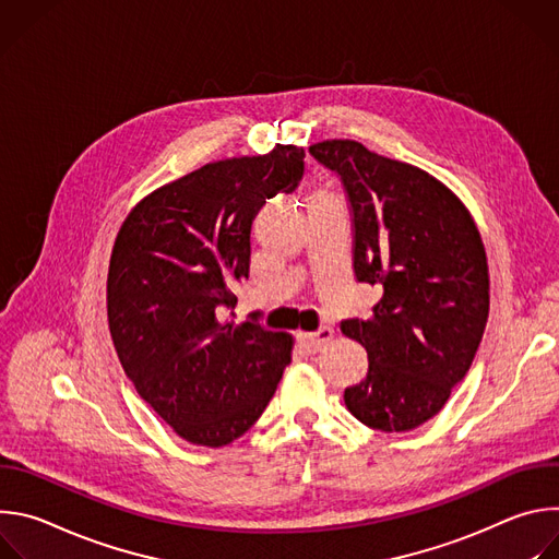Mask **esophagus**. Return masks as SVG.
Returning <instances> with one entry per match:
<instances>
[{
  "instance_id": "1",
  "label": "esophagus",
  "mask_w": 559,
  "mask_h": 559,
  "mask_svg": "<svg viewBox=\"0 0 559 559\" xmlns=\"http://www.w3.org/2000/svg\"><path fill=\"white\" fill-rule=\"evenodd\" d=\"M332 338H334V332H332L330 328H323V330H318V332H313V334H298V341L305 345V349H307L309 354L321 352Z\"/></svg>"
}]
</instances>
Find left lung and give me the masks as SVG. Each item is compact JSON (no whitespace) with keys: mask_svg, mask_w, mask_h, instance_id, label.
Masks as SVG:
<instances>
[{"mask_svg":"<svg viewBox=\"0 0 559 559\" xmlns=\"http://www.w3.org/2000/svg\"><path fill=\"white\" fill-rule=\"evenodd\" d=\"M309 152L338 173L354 214V272L378 285L373 313L341 323L367 349L369 371L345 389L367 427L409 431L449 401L483 341L489 265L466 205L429 173L352 139Z\"/></svg>","mask_w":559,"mask_h":559,"instance_id":"left-lung-1","label":"left lung"}]
</instances>
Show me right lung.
<instances>
[{"label":"right lung","mask_w":559,"mask_h":559,"mask_svg":"<svg viewBox=\"0 0 559 559\" xmlns=\"http://www.w3.org/2000/svg\"><path fill=\"white\" fill-rule=\"evenodd\" d=\"M305 150L231 156L156 188L126 216L108 267V328L126 376L173 431L225 447L265 412L292 336L236 323L231 287L250 276L252 221L289 194Z\"/></svg>","instance_id":"obj_1"}]
</instances>
